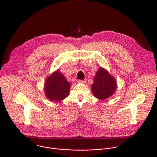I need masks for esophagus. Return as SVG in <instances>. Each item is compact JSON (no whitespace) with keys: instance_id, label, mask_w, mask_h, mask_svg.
Here are the masks:
<instances>
[{"instance_id":"1","label":"esophagus","mask_w":157,"mask_h":157,"mask_svg":"<svg viewBox=\"0 0 157 157\" xmlns=\"http://www.w3.org/2000/svg\"><path fill=\"white\" fill-rule=\"evenodd\" d=\"M78 82H81V83H86V81L84 80H81V79H78L77 80Z\"/></svg>"}]
</instances>
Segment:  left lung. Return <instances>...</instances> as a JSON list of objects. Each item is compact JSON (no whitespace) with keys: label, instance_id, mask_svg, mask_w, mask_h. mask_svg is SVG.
Segmentation results:
<instances>
[{"label":"left lung","instance_id":"obj_1","mask_svg":"<svg viewBox=\"0 0 157 157\" xmlns=\"http://www.w3.org/2000/svg\"><path fill=\"white\" fill-rule=\"evenodd\" d=\"M93 81L92 91L94 96L98 99H105L116 91L117 87L116 79L102 68L97 71Z\"/></svg>","mask_w":157,"mask_h":157}]
</instances>
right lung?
<instances>
[{
	"label": "right lung",
	"instance_id": "right-lung-1",
	"mask_svg": "<svg viewBox=\"0 0 157 157\" xmlns=\"http://www.w3.org/2000/svg\"><path fill=\"white\" fill-rule=\"evenodd\" d=\"M70 83L58 70L47 79L44 84L46 96L50 101H60L68 96Z\"/></svg>",
	"mask_w": 157,
	"mask_h": 157
}]
</instances>
